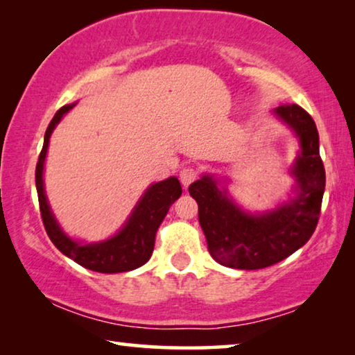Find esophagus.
I'll return each mask as SVG.
<instances>
[{"label":"esophagus","instance_id":"1","mask_svg":"<svg viewBox=\"0 0 355 355\" xmlns=\"http://www.w3.org/2000/svg\"><path fill=\"white\" fill-rule=\"evenodd\" d=\"M197 178H198V171L192 166H186V168H182L181 171H179V179H181L184 187L191 186V184L196 181Z\"/></svg>","mask_w":355,"mask_h":355}]
</instances>
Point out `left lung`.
<instances>
[{"label":"left lung","mask_w":355,"mask_h":355,"mask_svg":"<svg viewBox=\"0 0 355 355\" xmlns=\"http://www.w3.org/2000/svg\"><path fill=\"white\" fill-rule=\"evenodd\" d=\"M276 114L300 142L293 168L299 186L294 200L273 211L249 215L227 197L225 189H218L211 176H203L189 186V193L198 203V221L210 255L230 268L260 270L278 263L300 249L317 227L327 182L317 125L299 105H281Z\"/></svg>","instance_id":"obj_1"}]
</instances>
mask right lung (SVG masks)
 Segmentation results:
<instances>
[{"label": "right lung", "mask_w": 355, "mask_h": 355, "mask_svg": "<svg viewBox=\"0 0 355 355\" xmlns=\"http://www.w3.org/2000/svg\"><path fill=\"white\" fill-rule=\"evenodd\" d=\"M72 106L74 105L62 106L53 116L51 123L46 128L43 148L35 168V184L43 226L56 249L84 268L98 271V273H123V271L135 270L147 263L152 257L158 227L166 216L169 207L182 193L181 182L178 181V178H168L162 182L152 184L135 205L132 215L125 221L123 230L111 239L96 242V244H80L71 239L62 232L48 205L45 189H43V163H45L53 129Z\"/></svg>", "instance_id": "add662e5"}]
</instances>
